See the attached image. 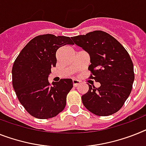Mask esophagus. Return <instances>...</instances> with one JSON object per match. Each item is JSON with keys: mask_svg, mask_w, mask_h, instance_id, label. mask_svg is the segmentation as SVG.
Instances as JSON below:
<instances>
[{"mask_svg": "<svg viewBox=\"0 0 146 146\" xmlns=\"http://www.w3.org/2000/svg\"><path fill=\"white\" fill-rule=\"evenodd\" d=\"M73 86L74 87H77L80 84V82L79 80H77V79H73Z\"/></svg>", "mask_w": 146, "mask_h": 146, "instance_id": "34e87169", "label": "esophagus"}]
</instances>
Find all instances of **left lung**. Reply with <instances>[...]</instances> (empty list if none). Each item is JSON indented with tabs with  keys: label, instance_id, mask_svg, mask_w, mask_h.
Wrapping results in <instances>:
<instances>
[{
	"label": "left lung",
	"instance_id": "8db88e82",
	"mask_svg": "<svg viewBox=\"0 0 146 146\" xmlns=\"http://www.w3.org/2000/svg\"><path fill=\"white\" fill-rule=\"evenodd\" d=\"M73 44L90 56V79L100 83L82 96L84 106L97 116H109L122 107L134 80L133 65L125 49L117 39L100 30L72 37Z\"/></svg>",
	"mask_w": 146,
	"mask_h": 146
}]
</instances>
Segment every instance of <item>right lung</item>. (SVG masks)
<instances>
[{
	"mask_svg": "<svg viewBox=\"0 0 146 146\" xmlns=\"http://www.w3.org/2000/svg\"><path fill=\"white\" fill-rule=\"evenodd\" d=\"M73 44L69 37L46 34L33 38L21 51L13 67V85L26 111L38 119L56 117L65 108L73 88L70 79L50 84L51 68L56 67V51Z\"/></svg>",
	"mask_w": 146,
	"mask_h": 146,
	"instance_id": "add662e5",
	"label": "right lung"
}]
</instances>
